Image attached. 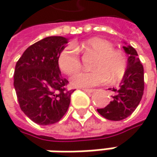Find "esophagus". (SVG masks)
Here are the masks:
<instances>
[{
    "label": "esophagus",
    "instance_id": "esophagus-1",
    "mask_svg": "<svg viewBox=\"0 0 157 157\" xmlns=\"http://www.w3.org/2000/svg\"><path fill=\"white\" fill-rule=\"evenodd\" d=\"M83 92H85V93H87V94H92V93H94L95 90L94 89H87V88H82V89Z\"/></svg>",
    "mask_w": 157,
    "mask_h": 157
}]
</instances>
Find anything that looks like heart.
I'll return each instance as SVG.
<instances>
[{
  "label": "heart",
  "mask_w": 157,
  "mask_h": 157,
  "mask_svg": "<svg viewBox=\"0 0 157 157\" xmlns=\"http://www.w3.org/2000/svg\"><path fill=\"white\" fill-rule=\"evenodd\" d=\"M84 53L93 52L96 56L93 63L94 69L80 72L71 77V83L76 87H92L104 84L111 80L116 82L124 76L127 69L125 55L117 50L106 40L93 38L82 43L79 45L63 48L58 55L57 63L62 72L72 75L82 67L79 52Z\"/></svg>",
  "instance_id": "obj_1"
}]
</instances>
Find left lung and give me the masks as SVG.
<instances>
[{
  "mask_svg": "<svg viewBox=\"0 0 157 157\" xmlns=\"http://www.w3.org/2000/svg\"><path fill=\"white\" fill-rule=\"evenodd\" d=\"M129 55L127 69L118 88H113V100L105 107L97 109V112L105 119L121 121L131 115L138 106L144 90V67L137 52L132 46H124Z\"/></svg>",
  "mask_w": 157,
  "mask_h": 157,
  "instance_id": "left-lung-1",
  "label": "left lung"
}]
</instances>
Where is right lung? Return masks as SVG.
I'll return each mask as SVG.
<instances>
[{
	"label": "right lung",
	"instance_id": "right-lung-1",
	"mask_svg": "<svg viewBox=\"0 0 157 157\" xmlns=\"http://www.w3.org/2000/svg\"><path fill=\"white\" fill-rule=\"evenodd\" d=\"M67 44L62 36L46 37L29 46L16 63L14 88L21 110L34 123L59 122L67 112L71 94L57 59Z\"/></svg>",
	"mask_w": 157,
	"mask_h": 157
}]
</instances>
